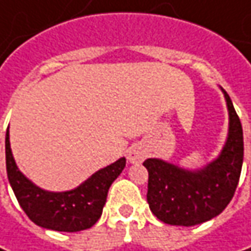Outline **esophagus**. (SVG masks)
I'll return each instance as SVG.
<instances>
[{"label": "esophagus", "mask_w": 251, "mask_h": 251, "mask_svg": "<svg viewBox=\"0 0 251 251\" xmlns=\"http://www.w3.org/2000/svg\"><path fill=\"white\" fill-rule=\"evenodd\" d=\"M145 155H147V152L144 150V147H141L138 144L130 147V150L127 151V159L130 163H141L145 159Z\"/></svg>", "instance_id": "1"}]
</instances>
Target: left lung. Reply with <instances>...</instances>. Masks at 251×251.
I'll list each match as a JSON object with an SVG mask.
<instances>
[{"mask_svg": "<svg viewBox=\"0 0 251 251\" xmlns=\"http://www.w3.org/2000/svg\"><path fill=\"white\" fill-rule=\"evenodd\" d=\"M229 132L221 155L200 170H186L162 159H147V200L155 217L168 225L194 226L219 215L236 191L243 165V130L229 95Z\"/></svg>", "mask_w": 251, "mask_h": 251, "instance_id": "left-lung-1", "label": "left lung"}]
</instances>
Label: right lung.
<instances>
[{
    "label": "right lung",
    "mask_w": 251,
    "mask_h": 251,
    "mask_svg": "<svg viewBox=\"0 0 251 251\" xmlns=\"http://www.w3.org/2000/svg\"><path fill=\"white\" fill-rule=\"evenodd\" d=\"M6 175L16 200L29 219L39 226L58 232H79L100 218L111 183L120 176L126 158L98 170L81 186L64 193H51L34 186L15 163L9 132L5 135Z\"/></svg>",
    "instance_id": "1"
}]
</instances>
